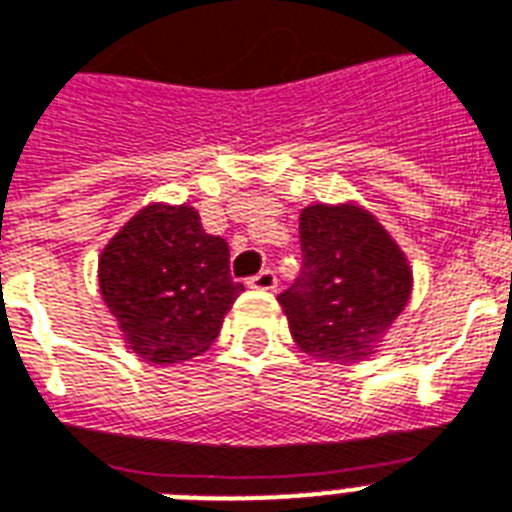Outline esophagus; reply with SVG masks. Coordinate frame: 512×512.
Masks as SVG:
<instances>
[{
    "mask_svg": "<svg viewBox=\"0 0 512 512\" xmlns=\"http://www.w3.org/2000/svg\"><path fill=\"white\" fill-rule=\"evenodd\" d=\"M247 284L252 290H276L279 279H276V273H273L271 268H263V271L257 273V276H252Z\"/></svg>",
    "mask_w": 512,
    "mask_h": 512,
    "instance_id": "obj_1",
    "label": "esophagus"
}]
</instances>
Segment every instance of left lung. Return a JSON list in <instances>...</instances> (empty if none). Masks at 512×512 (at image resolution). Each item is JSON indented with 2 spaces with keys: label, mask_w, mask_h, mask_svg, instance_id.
<instances>
[{
  "label": "left lung",
  "mask_w": 512,
  "mask_h": 512,
  "mask_svg": "<svg viewBox=\"0 0 512 512\" xmlns=\"http://www.w3.org/2000/svg\"><path fill=\"white\" fill-rule=\"evenodd\" d=\"M300 252V276L279 295L295 343L325 362L368 360L411 298L403 249L360 206L314 204L300 214Z\"/></svg>",
  "instance_id": "left-lung-1"
}]
</instances>
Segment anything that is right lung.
Segmentation results:
<instances>
[{
	"instance_id": "add662e5",
	"label": "right lung",
	"mask_w": 512,
	"mask_h": 512,
	"mask_svg": "<svg viewBox=\"0 0 512 512\" xmlns=\"http://www.w3.org/2000/svg\"><path fill=\"white\" fill-rule=\"evenodd\" d=\"M99 287L131 351L155 365L204 354L244 284L228 241L209 236L193 206L150 204L99 257Z\"/></svg>"
}]
</instances>
